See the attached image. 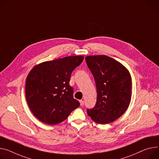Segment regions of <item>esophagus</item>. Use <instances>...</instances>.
<instances>
[{"label": "esophagus", "mask_w": 159, "mask_h": 159, "mask_svg": "<svg viewBox=\"0 0 159 159\" xmlns=\"http://www.w3.org/2000/svg\"><path fill=\"white\" fill-rule=\"evenodd\" d=\"M80 106H83L84 105V101L82 100L80 101Z\"/></svg>", "instance_id": "34e87169"}]
</instances>
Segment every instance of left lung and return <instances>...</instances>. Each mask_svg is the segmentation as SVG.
Returning a JSON list of instances; mask_svg holds the SVG:
<instances>
[{
	"label": "left lung",
	"instance_id": "obj_1",
	"mask_svg": "<svg viewBox=\"0 0 159 159\" xmlns=\"http://www.w3.org/2000/svg\"><path fill=\"white\" fill-rule=\"evenodd\" d=\"M94 77L97 99L95 107L87 109L93 121L99 124L114 121L127 109L131 100L132 78L128 69L106 55L85 58Z\"/></svg>",
	"mask_w": 159,
	"mask_h": 159
}]
</instances>
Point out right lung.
I'll list each match as a JSON object with an SVG mask.
<instances>
[{
  "instance_id": "1",
  "label": "right lung",
  "mask_w": 159,
  "mask_h": 159,
  "mask_svg": "<svg viewBox=\"0 0 159 159\" xmlns=\"http://www.w3.org/2000/svg\"><path fill=\"white\" fill-rule=\"evenodd\" d=\"M83 56H69L34 66L25 81V97L34 115L48 125L65 120L80 106L69 85L72 72L83 60Z\"/></svg>"
}]
</instances>
